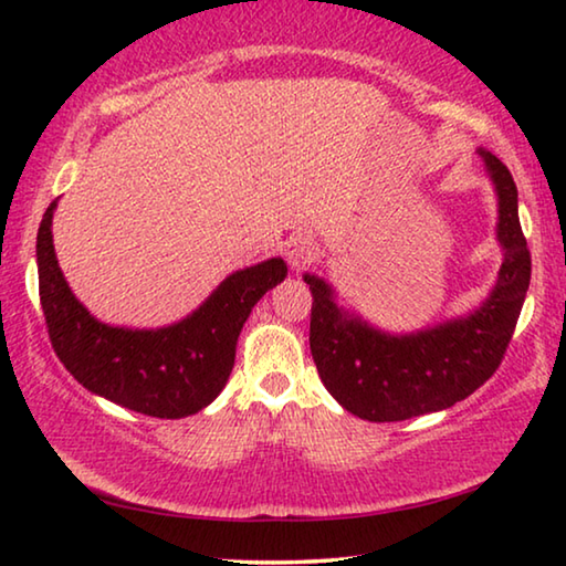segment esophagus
I'll return each instance as SVG.
<instances>
[{
  "instance_id": "1",
  "label": "esophagus",
  "mask_w": 566,
  "mask_h": 566,
  "mask_svg": "<svg viewBox=\"0 0 566 566\" xmlns=\"http://www.w3.org/2000/svg\"><path fill=\"white\" fill-rule=\"evenodd\" d=\"M282 252H284L286 262H290L292 270H302L304 264H310L312 260H317L319 247H317V242H314L312 237L294 234V237L286 239Z\"/></svg>"
}]
</instances>
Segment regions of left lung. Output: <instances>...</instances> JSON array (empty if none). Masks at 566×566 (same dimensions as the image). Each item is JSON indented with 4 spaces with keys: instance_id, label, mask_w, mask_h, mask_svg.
I'll return each mask as SVG.
<instances>
[{
    "instance_id": "left-lung-1",
    "label": "left lung",
    "mask_w": 566,
    "mask_h": 566,
    "mask_svg": "<svg viewBox=\"0 0 566 566\" xmlns=\"http://www.w3.org/2000/svg\"><path fill=\"white\" fill-rule=\"evenodd\" d=\"M496 195L502 266L486 300L462 317L415 332H387L337 302V290L306 272L314 296L310 347L329 395L354 417L401 421L449 409L490 379L520 319L532 256L520 224L516 185L492 151L476 149Z\"/></svg>"
}]
</instances>
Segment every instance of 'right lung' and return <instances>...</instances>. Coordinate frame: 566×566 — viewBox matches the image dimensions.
<instances>
[{
    "label": "right lung",
    "instance_id": "right-lung-1",
    "mask_svg": "<svg viewBox=\"0 0 566 566\" xmlns=\"http://www.w3.org/2000/svg\"><path fill=\"white\" fill-rule=\"evenodd\" d=\"M54 209L56 199L36 232V270L52 347L70 375L92 395L147 417L181 419L212 405L232 375L239 332L254 304L284 282L282 256L232 272L175 324L117 327L94 317L66 284L52 239Z\"/></svg>",
    "mask_w": 566,
    "mask_h": 566
}]
</instances>
